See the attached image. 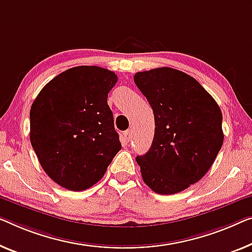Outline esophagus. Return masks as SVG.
<instances>
[{
  "instance_id": "obj_1",
  "label": "esophagus",
  "mask_w": 252,
  "mask_h": 252,
  "mask_svg": "<svg viewBox=\"0 0 252 252\" xmlns=\"http://www.w3.org/2000/svg\"><path fill=\"white\" fill-rule=\"evenodd\" d=\"M131 137H132V133H131V130H126L125 133H123V138L126 139V141H130Z\"/></svg>"
}]
</instances>
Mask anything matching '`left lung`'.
<instances>
[{
	"label": "left lung",
	"instance_id": "obj_1",
	"mask_svg": "<svg viewBox=\"0 0 252 252\" xmlns=\"http://www.w3.org/2000/svg\"><path fill=\"white\" fill-rule=\"evenodd\" d=\"M153 108L152 147L137 156L144 182L154 192L173 194L207 173L222 148V112L196 79L172 67L134 74Z\"/></svg>",
	"mask_w": 252,
	"mask_h": 252
}]
</instances>
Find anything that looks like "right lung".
Returning a JSON list of instances; mask_svg holds the SVG:
<instances>
[{"instance_id": "1", "label": "right lung", "mask_w": 252, "mask_h": 252, "mask_svg": "<svg viewBox=\"0 0 252 252\" xmlns=\"http://www.w3.org/2000/svg\"><path fill=\"white\" fill-rule=\"evenodd\" d=\"M118 76L99 66L71 67L40 90L30 108V142L59 186L82 191L103 178L121 149L107 95Z\"/></svg>"}]
</instances>
